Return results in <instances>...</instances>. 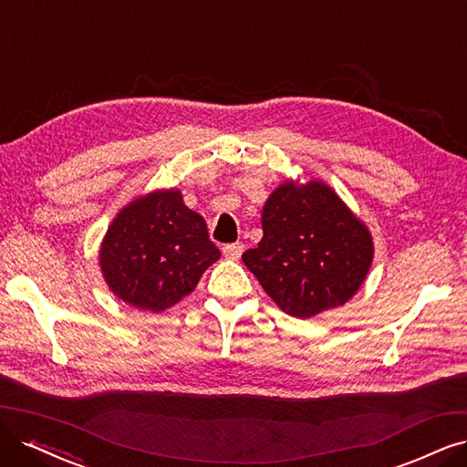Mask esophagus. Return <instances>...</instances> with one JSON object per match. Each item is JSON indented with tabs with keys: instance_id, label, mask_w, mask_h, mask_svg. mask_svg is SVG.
Masks as SVG:
<instances>
[{
	"instance_id": "34e87169",
	"label": "esophagus",
	"mask_w": 467,
	"mask_h": 467,
	"mask_svg": "<svg viewBox=\"0 0 467 467\" xmlns=\"http://www.w3.org/2000/svg\"><path fill=\"white\" fill-rule=\"evenodd\" d=\"M244 252V246L240 243H234V244H224L223 246V255L227 257V260H238L240 255H243Z\"/></svg>"
}]
</instances>
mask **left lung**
<instances>
[{"instance_id": "obj_1", "label": "left lung", "mask_w": 467, "mask_h": 467, "mask_svg": "<svg viewBox=\"0 0 467 467\" xmlns=\"http://www.w3.org/2000/svg\"><path fill=\"white\" fill-rule=\"evenodd\" d=\"M264 238L244 265L285 314L316 317L354 298L373 264L368 224L317 179L283 181L262 210Z\"/></svg>"}]
</instances>
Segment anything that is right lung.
<instances>
[{
	"label": "right lung",
	"mask_w": 467,
	"mask_h": 467,
	"mask_svg": "<svg viewBox=\"0 0 467 467\" xmlns=\"http://www.w3.org/2000/svg\"><path fill=\"white\" fill-rule=\"evenodd\" d=\"M221 252L200 213L177 188H158L129 202L103 234V281L125 304L161 314L188 296Z\"/></svg>",
	"instance_id": "right-lung-1"
}]
</instances>
